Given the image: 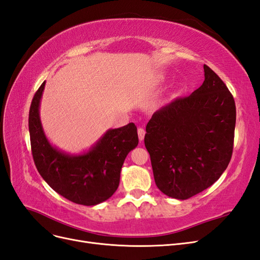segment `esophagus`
Returning a JSON list of instances; mask_svg holds the SVG:
<instances>
[{
  "instance_id": "1",
  "label": "esophagus",
  "mask_w": 260,
  "mask_h": 260,
  "mask_svg": "<svg viewBox=\"0 0 260 260\" xmlns=\"http://www.w3.org/2000/svg\"><path fill=\"white\" fill-rule=\"evenodd\" d=\"M138 135H139L140 141H142L145 136V130L143 128H138Z\"/></svg>"
}]
</instances>
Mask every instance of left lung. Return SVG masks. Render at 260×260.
<instances>
[{
  "instance_id": "8db88e82",
  "label": "left lung",
  "mask_w": 260,
  "mask_h": 260,
  "mask_svg": "<svg viewBox=\"0 0 260 260\" xmlns=\"http://www.w3.org/2000/svg\"><path fill=\"white\" fill-rule=\"evenodd\" d=\"M191 95L153 114L144 143L155 183L169 198L187 200L214 184L231 160L237 109L231 92L207 65Z\"/></svg>"
}]
</instances>
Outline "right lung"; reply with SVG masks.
Segmentation results:
<instances>
[{"label": "right lung", "instance_id": "obj_1", "mask_svg": "<svg viewBox=\"0 0 260 260\" xmlns=\"http://www.w3.org/2000/svg\"><path fill=\"white\" fill-rule=\"evenodd\" d=\"M45 81L36 92L29 111L31 152L39 174L55 192L76 204L93 206L116 192L128 153L139 143L133 122L109 129L91 149L69 155L51 145L39 115Z\"/></svg>", "mask_w": 260, "mask_h": 260}]
</instances>
